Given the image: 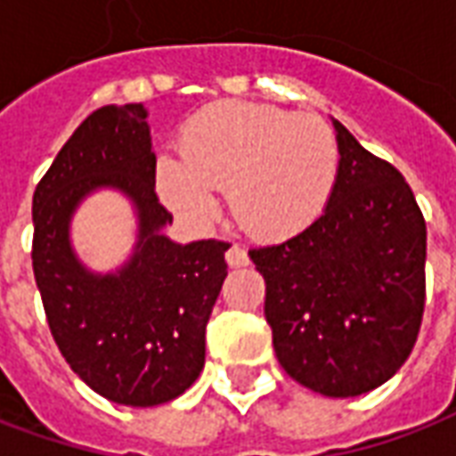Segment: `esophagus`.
Returning a JSON list of instances; mask_svg holds the SVG:
<instances>
[{
	"instance_id": "1",
	"label": "esophagus",
	"mask_w": 456,
	"mask_h": 456,
	"mask_svg": "<svg viewBox=\"0 0 456 456\" xmlns=\"http://www.w3.org/2000/svg\"><path fill=\"white\" fill-rule=\"evenodd\" d=\"M225 262H228L231 267H248V265H250V257H248V252L242 250L240 245H231L228 252H225Z\"/></svg>"
}]
</instances>
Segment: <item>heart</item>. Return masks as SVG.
Returning <instances> with one entry per match:
<instances>
[{
    "mask_svg": "<svg viewBox=\"0 0 456 456\" xmlns=\"http://www.w3.org/2000/svg\"><path fill=\"white\" fill-rule=\"evenodd\" d=\"M179 158H159L158 189L179 216L208 224L211 191L228 194L235 221L262 240H284L330 204L340 148L314 114L252 102H216L182 128Z\"/></svg>",
    "mask_w": 456,
    "mask_h": 456,
    "instance_id": "1",
    "label": "heart"
}]
</instances>
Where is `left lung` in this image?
Here are the masks:
<instances>
[{
	"label": "left lung",
	"mask_w": 456,
	"mask_h": 456,
	"mask_svg": "<svg viewBox=\"0 0 456 456\" xmlns=\"http://www.w3.org/2000/svg\"><path fill=\"white\" fill-rule=\"evenodd\" d=\"M340 175L314 224L248 255L265 277L279 364L323 396L367 394L413 350L425 311L420 206L391 162L335 121Z\"/></svg>",
	"instance_id": "obj_1"
}]
</instances>
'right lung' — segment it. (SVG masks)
I'll return each instance as SVG.
<instances>
[{
	"instance_id": "right-lung-1",
	"label": "right lung",
	"mask_w": 456,
	"mask_h": 456,
	"mask_svg": "<svg viewBox=\"0 0 456 456\" xmlns=\"http://www.w3.org/2000/svg\"><path fill=\"white\" fill-rule=\"evenodd\" d=\"M142 104L96 109L33 191V274L53 340L72 371L114 403L151 408L182 396L204 369L206 323L228 265L224 240L177 245L155 194ZM129 196L139 242L116 275H94L69 245V218L94 188Z\"/></svg>"
}]
</instances>
